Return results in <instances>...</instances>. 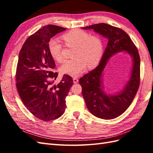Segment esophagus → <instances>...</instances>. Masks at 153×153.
I'll return each instance as SVG.
<instances>
[{
    "instance_id": "34e87169",
    "label": "esophagus",
    "mask_w": 153,
    "mask_h": 153,
    "mask_svg": "<svg viewBox=\"0 0 153 153\" xmlns=\"http://www.w3.org/2000/svg\"><path fill=\"white\" fill-rule=\"evenodd\" d=\"M78 79L77 78H76V77H74L73 78V82H74V83H78Z\"/></svg>"
}]
</instances>
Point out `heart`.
Wrapping results in <instances>:
<instances>
[{
  "label": "heart",
  "instance_id": "1",
  "mask_svg": "<svg viewBox=\"0 0 153 153\" xmlns=\"http://www.w3.org/2000/svg\"><path fill=\"white\" fill-rule=\"evenodd\" d=\"M61 38L65 46L74 48L72 54L74 59L65 62L60 67V71L62 74L77 77L85 71L87 66L91 69L99 63L104 51L102 41L99 37L90 35L83 30H73L64 34ZM48 48L55 61H63L62 46L56 40H50Z\"/></svg>",
  "mask_w": 153,
  "mask_h": 153
}]
</instances>
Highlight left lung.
<instances>
[{"label": "left lung", "instance_id": "8db88e82", "mask_svg": "<svg viewBox=\"0 0 153 153\" xmlns=\"http://www.w3.org/2000/svg\"><path fill=\"white\" fill-rule=\"evenodd\" d=\"M83 30H93L108 39L99 65L79 80L82 87V95L87 108L97 118L111 120L124 112L130 106L137 92L140 83V57L137 47L129 35L120 28L104 24H94L82 27ZM124 51L132 58L133 66L131 77L118 94L108 95L103 91L102 76L109 58Z\"/></svg>", "mask_w": 153, "mask_h": 153}]
</instances>
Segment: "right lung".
Wrapping results in <instances>:
<instances>
[{
  "label": "right lung",
  "mask_w": 153,
  "mask_h": 153,
  "mask_svg": "<svg viewBox=\"0 0 153 153\" xmlns=\"http://www.w3.org/2000/svg\"><path fill=\"white\" fill-rule=\"evenodd\" d=\"M66 28L45 25L29 37L19 53L16 74V87L25 107L44 121L57 119L66 108V97L73 79L64 75L58 85H52L58 77L56 65L48 48V42Z\"/></svg>",
  "instance_id": "obj_1"
}]
</instances>
